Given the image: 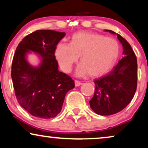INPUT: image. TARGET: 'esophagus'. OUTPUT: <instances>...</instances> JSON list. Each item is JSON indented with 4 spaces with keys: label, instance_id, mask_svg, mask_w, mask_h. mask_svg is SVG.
<instances>
[{
    "label": "esophagus",
    "instance_id": "obj_1",
    "mask_svg": "<svg viewBox=\"0 0 148 148\" xmlns=\"http://www.w3.org/2000/svg\"><path fill=\"white\" fill-rule=\"evenodd\" d=\"M75 86L77 87V86H79L82 85V83H81L78 80H75Z\"/></svg>",
    "mask_w": 148,
    "mask_h": 148
}]
</instances>
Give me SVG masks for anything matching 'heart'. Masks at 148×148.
I'll list each match as a JSON object with an SVG mask.
<instances>
[{
    "label": "heart",
    "instance_id": "1",
    "mask_svg": "<svg viewBox=\"0 0 148 148\" xmlns=\"http://www.w3.org/2000/svg\"><path fill=\"white\" fill-rule=\"evenodd\" d=\"M120 51L119 43L114 38L91 32H79L72 36L69 44H58L56 56L64 72H70L80 56L82 64L77 75L88 73L91 76H99L114 66Z\"/></svg>",
    "mask_w": 148,
    "mask_h": 148
}]
</instances>
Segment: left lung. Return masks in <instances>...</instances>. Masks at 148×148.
<instances>
[{
	"instance_id": "1",
	"label": "left lung",
	"mask_w": 148,
	"mask_h": 148,
	"mask_svg": "<svg viewBox=\"0 0 148 148\" xmlns=\"http://www.w3.org/2000/svg\"><path fill=\"white\" fill-rule=\"evenodd\" d=\"M111 34L115 32L106 30ZM123 46V57L106 75L94 80L93 98L89 101L96 114L107 116L123 110L131 102L137 85V61L129 42L116 34Z\"/></svg>"
}]
</instances>
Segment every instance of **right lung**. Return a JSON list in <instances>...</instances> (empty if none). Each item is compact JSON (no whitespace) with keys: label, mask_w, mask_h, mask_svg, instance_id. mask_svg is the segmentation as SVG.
I'll use <instances>...</instances> for the list:
<instances>
[{"label":"right lung","mask_w":148,"mask_h":148,"mask_svg":"<svg viewBox=\"0 0 148 148\" xmlns=\"http://www.w3.org/2000/svg\"><path fill=\"white\" fill-rule=\"evenodd\" d=\"M64 36V32L36 30L22 40L14 54L11 78L16 98L21 107L36 117L57 116L66 94L75 87L72 78L58 71L54 56L56 45ZM29 50L41 55L39 68H33L26 60Z\"/></svg>","instance_id":"right-lung-1"}]
</instances>
